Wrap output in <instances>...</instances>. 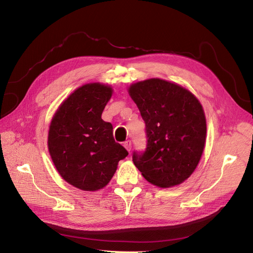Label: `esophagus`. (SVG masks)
Returning <instances> with one entry per match:
<instances>
[{
	"mask_svg": "<svg viewBox=\"0 0 253 253\" xmlns=\"http://www.w3.org/2000/svg\"><path fill=\"white\" fill-rule=\"evenodd\" d=\"M124 147H125L128 150V151H130V150H131V141L126 140L125 142H124Z\"/></svg>",
	"mask_w": 253,
	"mask_h": 253,
	"instance_id": "obj_1",
	"label": "esophagus"
}]
</instances>
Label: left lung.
<instances>
[{"instance_id":"obj_1","label":"left lung","mask_w":253,"mask_h":253,"mask_svg":"<svg viewBox=\"0 0 253 253\" xmlns=\"http://www.w3.org/2000/svg\"><path fill=\"white\" fill-rule=\"evenodd\" d=\"M129 94L146 123L147 146L132 162L151 184H181L200 161L207 123L195 95L176 84L154 78L133 84Z\"/></svg>"}]
</instances>
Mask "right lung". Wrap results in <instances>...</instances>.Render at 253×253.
I'll list each match as a JSON object with an SVG mask.
<instances>
[{
    "label": "right lung",
    "instance_id": "1",
    "mask_svg": "<svg viewBox=\"0 0 253 253\" xmlns=\"http://www.w3.org/2000/svg\"><path fill=\"white\" fill-rule=\"evenodd\" d=\"M111 95L107 85L84 84L63 102L51 122L47 144L53 163L68 184L82 190L106 186L128 155L114 140L112 124L101 118Z\"/></svg>",
    "mask_w": 253,
    "mask_h": 253
}]
</instances>
